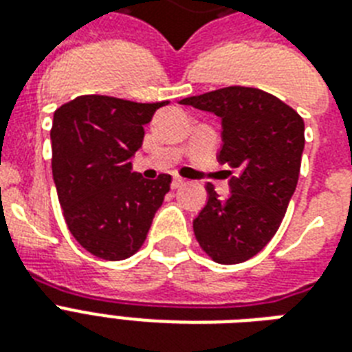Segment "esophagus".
I'll use <instances>...</instances> for the list:
<instances>
[{"instance_id":"1","label":"esophagus","mask_w":352,"mask_h":352,"mask_svg":"<svg viewBox=\"0 0 352 352\" xmlns=\"http://www.w3.org/2000/svg\"><path fill=\"white\" fill-rule=\"evenodd\" d=\"M182 184H184V179H182V177H173V182H171V188H173V190L181 188Z\"/></svg>"}]
</instances>
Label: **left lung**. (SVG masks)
Wrapping results in <instances>:
<instances>
[{
	"instance_id": "left-lung-1",
	"label": "left lung",
	"mask_w": 352,
	"mask_h": 352,
	"mask_svg": "<svg viewBox=\"0 0 352 352\" xmlns=\"http://www.w3.org/2000/svg\"><path fill=\"white\" fill-rule=\"evenodd\" d=\"M181 104L221 117L219 162L237 171L226 199L206 184L208 201L193 219L195 239L215 263L246 261L268 245L289 208L305 146L303 118L270 93L243 85L190 96Z\"/></svg>"
}]
</instances>
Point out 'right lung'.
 <instances>
[{
	"label": "right lung",
	"mask_w": 352,
	"mask_h": 352,
	"mask_svg": "<svg viewBox=\"0 0 352 352\" xmlns=\"http://www.w3.org/2000/svg\"><path fill=\"white\" fill-rule=\"evenodd\" d=\"M84 95L58 107L52 120V179L63 219L93 256L122 261L140 250L171 175L148 181L131 173V157L159 107Z\"/></svg>",
	"instance_id": "add662e5"
}]
</instances>
